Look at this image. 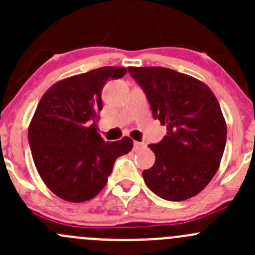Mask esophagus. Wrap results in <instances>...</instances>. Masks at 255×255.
<instances>
[{
    "label": "esophagus",
    "mask_w": 255,
    "mask_h": 255,
    "mask_svg": "<svg viewBox=\"0 0 255 255\" xmlns=\"http://www.w3.org/2000/svg\"><path fill=\"white\" fill-rule=\"evenodd\" d=\"M141 147H144L143 142H138V141H133V149L137 150L141 148Z\"/></svg>",
    "instance_id": "34e87169"
}]
</instances>
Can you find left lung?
I'll return each instance as SVG.
<instances>
[{
  "mask_svg": "<svg viewBox=\"0 0 255 255\" xmlns=\"http://www.w3.org/2000/svg\"><path fill=\"white\" fill-rule=\"evenodd\" d=\"M166 136L149 144L155 163L143 170L152 192L180 202L201 192L220 166L226 122L212 90L193 76L163 67H128Z\"/></svg>",
  "mask_w": 255,
  "mask_h": 255,
  "instance_id": "1",
  "label": "left lung"
}]
</instances>
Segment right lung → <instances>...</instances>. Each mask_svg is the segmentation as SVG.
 <instances>
[{
	"label": "right lung",
	"mask_w": 255,
	"mask_h": 255,
	"mask_svg": "<svg viewBox=\"0 0 255 255\" xmlns=\"http://www.w3.org/2000/svg\"><path fill=\"white\" fill-rule=\"evenodd\" d=\"M127 68L102 67L63 79L43 94L29 125L32 159L45 185L72 203L90 201L105 187L118 157L133 142H106L97 131L102 89Z\"/></svg>",
	"instance_id": "right-lung-1"
}]
</instances>
